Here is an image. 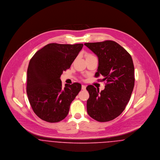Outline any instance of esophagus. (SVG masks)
I'll return each mask as SVG.
<instances>
[{
  "label": "esophagus",
  "instance_id": "esophagus-1",
  "mask_svg": "<svg viewBox=\"0 0 160 160\" xmlns=\"http://www.w3.org/2000/svg\"><path fill=\"white\" fill-rule=\"evenodd\" d=\"M86 86L82 85V90H86Z\"/></svg>",
  "mask_w": 160,
  "mask_h": 160
}]
</instances>
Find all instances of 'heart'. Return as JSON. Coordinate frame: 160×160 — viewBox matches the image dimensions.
<instances>
[{"mask_svg": "<svg viewBox=\"0 0 160 160\" xmlns=\"http://www.w3.org/2000/svg\"><path fill=\"white\" fill-rule=\"evenodd\" d=\"M93 55H92L91 54H87L86 55V57H92Z\"/></svg>", "mask_w": 160, "mask_h": 160, "instance_id": "1", "label": "heart"}]
</instances>
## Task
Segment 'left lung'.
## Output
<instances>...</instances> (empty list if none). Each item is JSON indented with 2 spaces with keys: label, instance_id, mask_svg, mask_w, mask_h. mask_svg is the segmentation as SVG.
<instances>
[{
  "label": "left lung",
  "instance_id": "8db88e82",
  "mask_svg": "<svg viewBox=\"0 0 160 160\" xmlns=\"http://www.w3.org/2000/svg\"><path fill=\"white\" fill-rule=\"evenodd\" d=\"M98 57V67L95 77L102 75L106 81L105 89L86 88L89 98L88 113L99 122L110 121L124 110L134 87V67L131 55L113 41L85 43Z\"/></svg>",
  "mask_w": 160,
  "mask_h": 160
}]
</instances>
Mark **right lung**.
Here are the masks:
<instances>
[{
	"label": "right lung",
	"mask_w": 160,
	"mask_h": 160,
	"mask_svg": "<svg viewBox=\"0 0 160 160\" xmlns=\"http://www.w3.org/2000/svg\"><path fill=\"white\" fill-rule=\"evenodd\" d=\"M82 47V44H48L30 60L26 93L33 112L41 119L57 122L68 114L70 105L81 90V84H66L63 88L60 76L70 68Z\"/></svg>",
	"instance_id": "1"
}]
</instances>
